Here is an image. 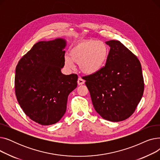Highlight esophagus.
Instances as JSON below:
<instances>
[{
  "label": "esophagus",
  "instance_id": "34e87169",
  "mask_svg": "<svg viewBox=\"0 0 160 160\" xmlns=\"http://www.w3.org/2000/svg\"><path fill=\"white\" fill-rule=\"evenodd\" d=\"M77 82H78V84L80 86V85H82V84H83V83H85V80H83L82 78L79 77V78H78V79Z\"/></svg>",
  "mask_w": 160,
  "mask_h": 160
}]
</instances>
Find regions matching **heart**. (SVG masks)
<instances>
[{
  "instance_id": "b5f03b06",
  "label": "heart",
  "mask_w": 160,
  "mask_h": 160,
  "mask_svg": "<svg viewBox=\"0 0 160 160\" xmlns=\"http://www.w3.org/2000/svg\"><path fill=\"white\" fill-rule=\"evenodd\" d=\"M108 52L107 45L102 41L88 40L80 42L71 48L69 56L65 57V64L69 68H72L74 62L79 63L83 72L92 74L104 67Z\"/></svg>"
}]
</instances>
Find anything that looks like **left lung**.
Instances as JSON below:
<instances>
[{
  "mask_svg": "<svg viewBox=\"0 0 160 160\" xmlns=\"http://www.w3.org/2000/svg\"><path fill=\"white\" fill-rule=\"evenodd\" d=\"M106 43L110 50L105 66L83 77L96 112L106 120L119 122L135 112L143 94L144 80L135 54L119 41Z\"/></svg>",
  "mask_w": 160,
  "mask_h": 160,
  "instance_id": "1",
  "label": "left lung"
}]
</instances>
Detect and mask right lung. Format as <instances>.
<instances>
[{"label": "right lung", "instance_id": "right-lung-1", "mask_svg": "<svg viewBox=\"0 0 160 160\" xmlns=\"http://www.w3.org/2000/svg\"><path fill=\"white\" fill-rule=\"evenodd\" d=\"M63 39L39 41L19 61L15 69L17 100L30 119L50 125L66 112L67 98L77 87L78 75L63 74L65 65Z\"/></svg>", "mask_w": 160, "mask_h": 160}]
</instances>
